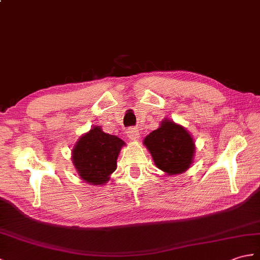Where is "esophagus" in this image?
I'll return each mask as SVG.
<instances>
[{"label":"esophagus","instance_id":"obj_1","mask_svg":"<svg viewBox=\"0 0 260 260\" xmlns=\"http://www.w3.org/2000/svg\"><path fill=\"white\" fill-rule=\"evenodd\" d=\"M127 136L131 141H138V138H140V132L136 128H131L127 131Z\"/></svg>","mask_w":260,"mask_h":260}]
</instances>
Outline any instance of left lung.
<instances>
[{"mask_svg": "<svg viewBox=\"0 0 260 260\" xmlns=\"http://www.w3.org/2000/svg\"><path fill=\"white\" fill-rule=\"evenodd\" d=\"M143 144L158 170L168 176L185 173L194 161L195 142L184 126L162 119L159 127L145 137Z\"/></svg>", "mask_w": 260, "mask_h": 260, "instance_id": "left-lung-1", "label": "left lung"}]
</instances>
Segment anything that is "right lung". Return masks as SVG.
Segmentation results:
<instances>
[{
    "label": "right lung",
    "instance_id": "obj_1",
    "mask_svg": "<svg viewBox=\"0 0 260 260\" xmlns=\"http://www.w3.org/2000/svg\"><path fill=\"white\" fill-rule=\"evenodd\" d=\"M125 142L94 126L83 134L72 149V160L81 179L90 185H104L117 168Z\"/></svg>",
    "mask_w": 260,
    "mask_h": 260
}]
</instances>
